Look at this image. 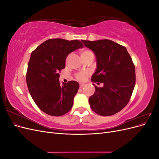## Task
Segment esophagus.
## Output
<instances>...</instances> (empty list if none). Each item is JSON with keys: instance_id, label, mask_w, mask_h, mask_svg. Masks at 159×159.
<instances>
[{"instance_id": "1", "label": "esophagus", "mask_w": 159, "mask_h": 159, "mask_svg": "<svg viewBox=\"0 0 159 159\" xmlns=\"http://www.w3.org/2000/svg\"><path fill=\"white\" fill-rule=\"evenodd\" d=\"M84 85H85L84 84H80V88H82Z\"/></svg>"}]
</instances>
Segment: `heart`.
Returning <instances> with one entry per match:
<instances>
[{
    "label": "heart",
    "instance_id": "heart-1",
    "mask_svg": "<svg viewBox=\"0 0 159 159\" xmlns=\"http://www.w3.org/2000/svg\"><path fill=\"white\" fill-rule=\"evenodd\" d=\"M80 55H81V58H82V60H83V59L85 58V57H87L89 56L93 55V52H91L90 50L84 48V49H82V50H80ZM68 57H67L66 61H68ZM87 75H88V72L87 71L80 72V73H78V74H75V78L78 81H83V80H84V79L86 78V76H87Z\"/></svg>",
    "mask_w": 159,
    "mask_h": 159
}]
</instances>
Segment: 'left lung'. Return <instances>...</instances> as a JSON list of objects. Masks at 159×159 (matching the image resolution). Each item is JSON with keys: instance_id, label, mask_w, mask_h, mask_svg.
Returning <instances> with one entry per match:
<instances>
[{"instance_id": "left-lung-1", "label": "left lung", "mask_w": 159, "mask_h": 159, "mask_svg": "<svg viewBox=\"0 0 159 159\" xmlns=\"http://www.w3.org/2000/svg\"><path fill=\"white\" fill-rule=\"evenodd\" d=\"M96 56L97 68L91 81L95 85L89 98L90 107L102 116H110L126 106L135 85V68L126 48L110 40H81Z\"/></svg>"}]
</instances>
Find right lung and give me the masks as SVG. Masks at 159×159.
<instances>
[{"label": "right lung", "instance_id": "1", "mask_svg": "<svg viewBox=\"0 0 159 159\" xmlns=\"http://www.w3.org/2000/svg\"><path fill=\"white\" fill-rule=\"evenodd\" d=\"M84 45L79 40L54 38L46 40L34 50L28 62L26 84L34 102L43 112L61 116L70 111L79 84L59 81L60 71L65 68L67 56Z\"/></svg>", "mask_w": 159, "mask_h": 159}]
</instances>
